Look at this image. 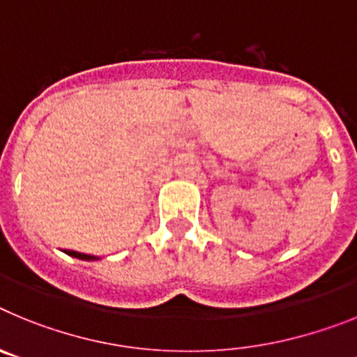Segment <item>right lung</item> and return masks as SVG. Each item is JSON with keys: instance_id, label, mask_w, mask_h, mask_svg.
Masks as SVG:
<instances>
[{"instance_id": "obj_1", "label": "right lung", "mask_w": 357, "mask_h": 357, "mask_svg": "<svg viewBox=\"0 0 357 357\" xmlns=\"http://www.w3.org/2000/svg\"><path fill=\"white\" fill-rule=\"evenodd\" d=\"M66 254L73 255V257H78V259H84V261H94V259H98V257H94V255L80 254V252H75V250H66Z\"/></svg>"}]
</instances>
